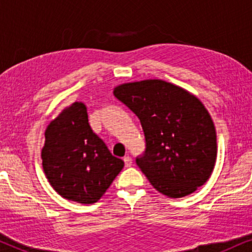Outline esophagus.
Returning a JSON list of instances; mask_svg holds the SVG:
<instances>
[{
  "label": "esophagus",
  "mask_w": 252,
  "mask_h": 252,
  "mask_svg": "<svg viewBox=\"0 0 252 252\" xmlns=\"http://www.w3.org/2000/svg\"><path fill=\"white\" fill-rule=\"evenodd\" d=\"M123 160H124V163H126V167H130L132 164V158H130V156H126Z\"/></svg>",
  "instance_id": "obj_1"
}]
</instances>
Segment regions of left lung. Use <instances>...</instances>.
Listing matches in <instances>:
<instances>
[{"mask_svg": "<svg viewBox=\"0 0 252 252\" xmlns=\"http://www.w3.org/2000/svg\"><path fill=\"white\" fill-rule=\"evenodd\" d=\"M114 94L140 120L146 148L136 164L154 189L181 198L209 180L216 163L217 135L198 98L158 79L123 84Z\"/></svg>", "mask_w": 252, "mask_h": 252, "instance_id": "8db88e82", "label": "left lung"}]
</instances>
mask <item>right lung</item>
<instances>
[{"label":"right lung","instance_id":"add662e5","mask_svg":"<svg viewBox=\"0 0 252 252\" xmlns=\"http://www.w3.org/2000/svg\"><path fill=\"white\" fill-rule=\"evenodd\" d=\"M42 167L51 186L67 200L94 204L124 166L92 131L83 103H73L45 132Z\"/></svg>","mask_w":252,"mask_h":252}]
</instances>
